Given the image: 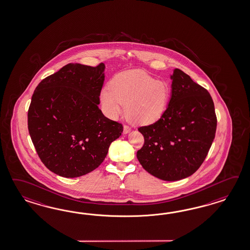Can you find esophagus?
Wrapping results in <instances>:
<instances>
[{"label": "esophagus", "instance_id": "1", "mask_svg": "<svg viewBox=\"0 0 250 250\" xmlns=\"http://www.w3.org/2000/svg\"><path fill=\"white\" fill-rule=\"evenodd\" d=\"M130 131H131V127L127 125H124V134H128Z\"/></svg>", "mask_w": 250, "mask_h": 250}]
</instances>
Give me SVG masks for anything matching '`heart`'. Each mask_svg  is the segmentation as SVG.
Here are the masks:
<instances>
[{"instance_id":"b5f03b06","label":"heart","mask_w":250,"mask_h":250,"mask_svg":"<svg viewBox=\"0 0 250 250\" xmlns=\"http://www.w3.org/2000/svg\"><path fill=\"white\" fill-rule=\"evenodd\" d=\"M169 85L142 70L117 74L104 87L101 101L105 113L115 118L122 112L135 125H151L164 116L170 100Z\"/></svg>"}]
</instances>
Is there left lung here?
I'll use <instances>...</instances> for the list:
<instances>
[{"label":"left lung","instance_id":"left-lung-1","mask_svg":"<svg viewBox=\"0 0 250 250\" xmlns=\"http://www.w3.org/2000/svg\"><path fill=\"white\" fill-rule=\"evenodd\" d=\"M171 96L157 122L141 126L145 144L136 156L145 170L173 182L193 174L212 145L217 116L207 89L175 68L170 76Z\"/></svg>","mask_w":250,"mask_h":250}]
</instances>
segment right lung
Masks as SVG:
<instances>
[{
  "mask_svg": "<svg viewBox=\"0 0 250 250\" xmlns=\"http://www.w3.org/2000/svg\"><path fill=\"white\" fill-rule=\"evenodd\" d=\"M104 64L69 63L37 85L28 110V129L44 165L75 178L103 163L123 125L98 108Z\"/></svg>",
  "mask_w": 250,
  "mask_h": 250,
  "instance_id": "obj_1",
  "label": "right lung"
}]
</instances>
